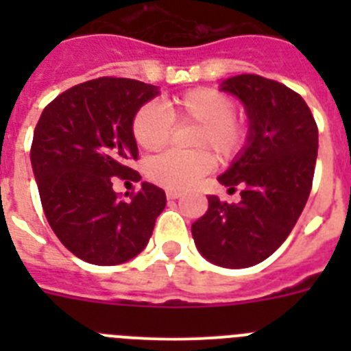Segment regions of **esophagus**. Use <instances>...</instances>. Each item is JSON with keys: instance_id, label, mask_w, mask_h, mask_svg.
Here are the masks:
<instances>
[{"instance_id": "esophagus-1", "label": "esophagus", "mask_w": 351, "mask_h": 351, "mask_svg": "<svg viewBox=\"0 0 351 351\" xmlns=\"http://www.w3.org/2000/svg\"><path fill=\"white\" fill-rule=\"evenodd\" d=\"M165 195H167V198H169V200H176V198H179V197H181V191L167 190V191H165Z\"/></svg>"}]
</instances>
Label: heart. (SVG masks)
<instances>
[{"mask_svg": "<svg viewBox=\"0 0 351 351\" xmlns=\"http://www.w3.org/2000/svg\"><path fill=\"white\" fill-rule=\"evenodd\" d=\"M193 123L191 153H165L145 165L151 182L167 190H188L214 167L209 150L219 161H230L246 145L247 123L235 114L230 96L213 88H195L173 96L165 104V112L147 104L138 108L132 121L133 138L138 147L154 153L169 144L173 125Z\"/></svg>", "mask_w": 351, "mask_h": 351, "instance_id": "heart-1", "label": "heart"}]
</instances>
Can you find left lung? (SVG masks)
Instances as JSON below:
<instances>
[{"instance_id":"8db88e82","label":"left lung","mask_w":351,"mask_h":351,"mask_svg":"<svg viewBox=\"0 0 351 351\" xmlns=\"http://www.w3.org/2000/svg\"><path fill=\"white\" fill-rule=\"evenodd\" d=\"M221 91L237 96L250 117L247 145L218 178L234 191L243 186L241 202L207 197L191 234L209 262L243 269L271 256L295 226L311 193L318 126L302 96L276 80L244 73L226 79Z\"/></svg>"}]
</instances>
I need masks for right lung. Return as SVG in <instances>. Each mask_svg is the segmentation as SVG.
Returning <instances> with one entry per match:
<instances>
[{"instance_id":"1","label":"right lung","mask_w":351,"mask_h":351,"mask_svg":"<svg viewBox=\"0 0 351 351\" xmlns=\"http://www.w3.org/2000/svg\"><path fill=\"white\" fill-rule=\"evenodd\" d=\"M158 95L156 86L98 77L66 89L43 108L31 144V165L49 225L63 246L95 265L137 256L165 209V191L149 182L130 198L114 178L138 181L132 121ZM128 197V195H125Z\"/></svg>"}]
</instances>
